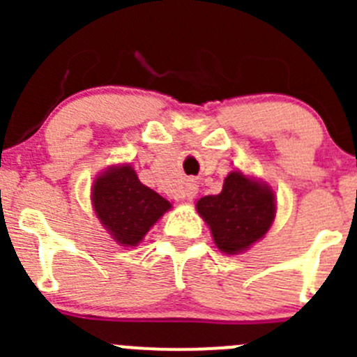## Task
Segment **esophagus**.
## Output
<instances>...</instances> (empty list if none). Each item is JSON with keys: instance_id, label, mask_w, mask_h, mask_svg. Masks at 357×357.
<instances>
[{"instance_id": "1", "label": "esophagus", "mask_w": 357, "mask_h": 357, "mask_svg": "<svg viewBox=\"0 0 357 357\" xmlns=\"http://www.w3.org/2000/svg\"><path fill=\"white\" fill-rule=\"evenodd\" d=\"M197 185L195 183H188V185H186V188H185V192H183V199H186V200H193L195 199V195H197Z\"/></svg>"}]
</instances>
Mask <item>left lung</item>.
I'll list each match as a JSON object with an SVG mask.
<instances>
[{
    "label": "left lung",
    "mask_w": 357,
    "mask_h": 357,
    "mask_svg": "<svg viewBox=\"0 0 357 357\" xmlns=\"http://www.w3.org/2000/svg\"><path fill=\"white\" fill-rule=\"evenodd\" d=\"M197 211L211 226L218 248L236 254L266 235L275 219V193L235 171L226 176L219 195L197 202Z\"/></svg>",
    "instance_id": "obj_1"
}]
</instances>
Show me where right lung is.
Wrapping results in <instances>:
<instances>
[{
    "label": "right lung",
    "instance_id": "obj_1",
    "mask_svg": "<svg viewBox=\"0 0 357 357\" xmlns=\"http://www.w3.org/2000/svg\"><path fill=\"white\" fill-rule=\"evenodd\" d=\"M93 207L119 243L135 247L171 204L143 185L131 165H119L96 178Z\"/></svg>",
    "mask_w": 357,
    "mask_h": 357
}]
</instances>
